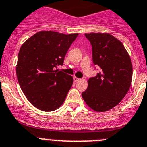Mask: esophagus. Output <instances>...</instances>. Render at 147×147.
Segmentation results:
<instances>
[{
    "instance_id": "34e87169",
    "label": "esophagus",
    "mask_w": 147,
    "mask_h": 147,
    "mask_svg": "<svg viewBox=\"0 0 147 147\" xmlns=\"http://www.w3.org/2000/svg\"><path fill=\"white\" fill-rule=\"evenodd\" d=\"M73 79H74V81H75V82H77V81H80V79L78 78H77V77H75V76H74Z\"/></svg>"
}]
</instances>
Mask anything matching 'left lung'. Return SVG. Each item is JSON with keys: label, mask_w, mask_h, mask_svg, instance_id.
<instances>
[{"label": "left lung", "mask_w": 147, "mask_h": 147, "mask_svg": "<svg viewBox=\"0 0 147 147\" xmlns=\"http://www.w3.org/2000/svg\"><path fill=\"white\" fill-rule=\"evenodd\" d=\"M92 46V61L100 68L95 77L88 80L83 99L95 112H106L122 100L132 78L131 58L124 46L109 33H86Z\"/></svg>", "instance_id": "obj_1"}]
</instances>
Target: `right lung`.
Instances as JSON below:
<instances>
[{
	"instance_id": "1",
	"label": "right lung",
	"mask_w": 147,
	"mask_h": 147,
	"mask_svg": "<svg viewBox=\"0 0 147 147\" xmlns=\"http://www.w3.org/2000/svg\"><path fill=\"white\" fill-rule=\"evenodd\" d=\"M78 35L40 31L20 47L16 66L18 81L27 100L38 109L54 111L64 102L73 78L55 68L63 65Z\"/></svg>"
}]
</instances>
